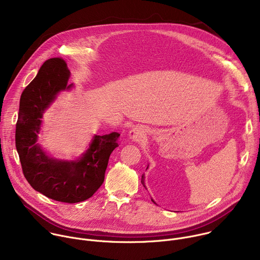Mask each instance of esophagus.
<instances>
[{"label": "esophagus", "mask_w": 260, "mask_h": 260, "mask_svg": "<svg viewBox=\"0 0 260 260\" xmlns=\"http://www.w3.org/2000/svg\"><path fill=\"white\" fill-rule=\"evenodd\" d=\"M144 129L142 128V127H140V126H136V127H134L131 132H129V139L132 140V141H135V142H137V141H139L143 136H144Z\"/></svg>", "instance_id": "34e87169"}]
</instances>
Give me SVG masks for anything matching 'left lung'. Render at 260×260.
<instances>
[{
  "mask_svg": "<svg viewBox=\"0 0 260 260\" xmlns=\"http://www.w3.org/2000/svg\"><path fill=\"white\" fill-rule=\"evenodd\" d=\"M147 169H148V167H147ZM141 183L143 184V186H144V187H145V188L147 189V187H146V185H145V175H144V174L142 175V180H141ZM151 201H152V202H153L154 204H156V203H155V202H154V201H153L152 199H151Z\"/></svg>",
  "mask_w": 260,
  "mask_h": 260,
  "instance_id": "left-lung-1",
  "label": "left lung"
}]
</instances>
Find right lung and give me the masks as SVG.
<instances>
[{
	"label": "right lung",
	"mask_w": 260,
	"mask_h": 260,
	"mask_svg": "<svg viewBox=\"0 0 260 260\" xmlns=\"http://www.w3.org/2000/svg\"><path fill=\"white\" fill-rule=\"evenodd\" d=\"M70 75L66 61L59 57L42 64L21 94L15 145L23 175L35 190L57 202L75 204L91 198L101 187L120 135H94L86 151L73 160L54 158L37 143L45 111L60 91L74 86L68 84Z\"/></svg>",
	"instance_id": "1"
}]
</instances>
